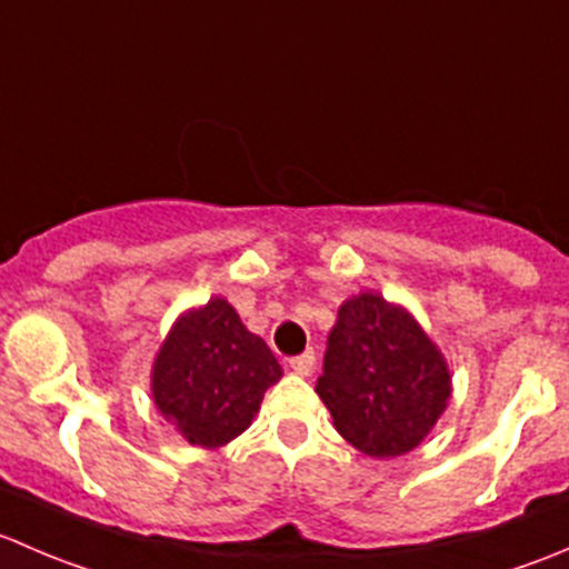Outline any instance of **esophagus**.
<instances>
[{"label": "esophagus", "instance_id": "obj_1", "mask_svg": "<svg viewBox=\"0 0 569 569\" xmlns=\"http://www.w3.org/2000/svg\"><path fill=\"white\" fill-rule=\"evenodd\" d=\"M289 366H291V371H297V375L308 377L313 369H317V352H313V349H306L302 355L289 358Z\"/></svg>", "mask_w": 569, "mask_h": 569}]
</instances>
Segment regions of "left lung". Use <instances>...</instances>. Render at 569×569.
<instances>
[{
    "mask_svg": "<svg viewBox=\"0 0 569 569\" xmlns=\"http://www.w3.org/2000/svg\"><path fill=\"white\" fill-rule=\"evenodd\" d=\"M317 393L332 423L369 457L416 449L451 396L443 355L416 319L380 295L352 297L327 336Z\"/></svg>",
    "mask_w": 569,
    "mask_h": 569,
    "instance_id": "8db88e82",
    "label": "left lung"
}]
</instances>
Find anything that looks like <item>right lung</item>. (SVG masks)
Returning a JSON list of instances; mask_svg holds the SVG:
<instances>
[{
  "mask_svg": "<svg viewBox=\"0 0 569 569\" xmlns=\"http://www.w3.org/2000/svg\"><path fill=\"white\" fill-rule=\"evenodd\" d=\"M280 377L272 349L217 297L170 330L153 363V401L189 443L217 449L250 427Z\"/></svg>",
  "mask_w": 569,
  "mask_h": 569,
  "instance_id": "right-lung-1",
  "label": "right lung"
}]
</instances>
